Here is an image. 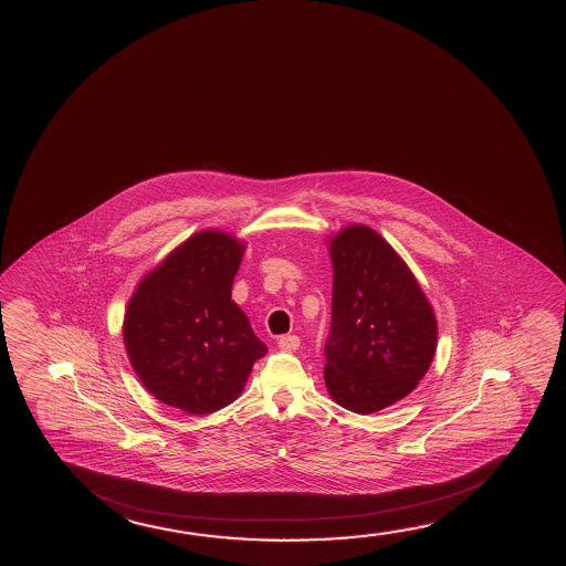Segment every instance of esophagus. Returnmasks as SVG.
Here are the masks:
<instances>
[{
	"label": "esophagus",
	"mask_w": 566,
	"mask_h": 566,
	"mask_svg": "<svg viewBox=\"0 0 566 566\" xmlns=\"http://www.w3.org/2000/svg\"><path fill=\"white\" fill-rule=\"evenodd\" d=\"M279 348L285 352H295L301 346V338L295 334H287V336H281L277 340Z\"/></svg>",
	"instance_id": "esophagus-1"
}]
</instances>
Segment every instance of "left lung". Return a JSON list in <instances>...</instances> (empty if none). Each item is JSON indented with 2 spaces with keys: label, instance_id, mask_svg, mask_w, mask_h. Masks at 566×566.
Returning <instances> with one entry per match:
<instances>
[{
  "label": "left lung",
  "instance_id": "left-lung-1",
  "mask_svg": "<svg viewBox=\"0 0 566 566\" xmlns=\"http://www.w3.org/2000/svg\"><path fill=\"white\" fill-rule=\"evenodd\" d=\"M333 324L324 384L336 403L369 415L413 391L437 352V318L399 253L368 226L328 238Z\"/></svg>",
  "mask_w": 566,
  "mask_h": 566
}]
</instances>
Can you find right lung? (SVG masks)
I'll return each instance as SVG.
<instances>
[{
	"mask_svg": "<svg viewBox=\"0 0 566 566\" xmlns=\"http://www.w3.org/2000/svg\"><path fill=\"white\" fill-rule=\"evenodd\" d=\"M245 242L202 230L149 271L129 298L124 344L135 374L161 403L190 415L235 401L265 344L232 301Z\"/></svg>",
	"mask_w": 566,
	"mask_h": 566,
	"instance_id": "add662e5",
	"label": "right lung"
}]
</instances>
